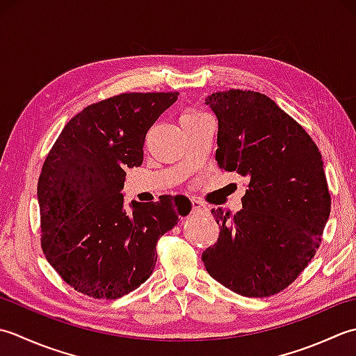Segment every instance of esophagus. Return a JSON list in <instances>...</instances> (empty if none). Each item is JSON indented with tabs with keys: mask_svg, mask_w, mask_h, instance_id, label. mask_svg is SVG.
<instances>
[{
	"mask_svg": "<svg viewBox=\"0 0 356 356\" xmlns=\"http://www.w3.org/2000/svg\"><path fill=\"white\" fill-rule=\"evenodd\" d=\"M191 207H192V212L193 213H202V212H207V207L202 204L201 201L198 200H191Z\"/></svg>",
	"mask_w": 356,
	"mask_h": 356,
	"instance_id": "esophagus-1",
	"label": "esophagus"
}]
</instances>
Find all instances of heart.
<instances>
[{
  "label": "heart",
  "mask_w": 356,
  "mask_h": 356,
  "mask_svg": "<svg viewBox=\"0 0 356 356\" xmlns=\"http://www.w3.org/2000/svg\"><path fill=\"white\" fill-rule=\"evenodd\" d=\"M204 117H207V115L202 112V111H198V108H193V107H191V108H186V111L181 113V118H179V121H181V124H184V122H192V121H198V120H201V118H204Z\"/></svg>",
  "instance_id": "obj_1"
}]
</instances>
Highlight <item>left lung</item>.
Returning a JSON list of instances; mask_svg holds the SVG:
<instances>
[{
  "label": "left lung",
  "instance_id": "obj_1",
  "mask_svg": "<svg viewBox=\"0 0 356 356\" xmlns=\"http://www.w3.org/2000/svg\"><path fill=\"white\" fill-rule=\"evenodd\" d=\"M218 118L216 161L248 178L243 209H212L220 235L202 252L210 277L253 298L289 287L321 244L330 192L310 135L264 93L232 89L207 97Z\"/></svg>",
  "mask_w": 356,
  "mask_h": 356
}]
</instances>
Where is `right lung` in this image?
Returning a JSON list of instances; mask_svg holds the SVG:
<instances>
[{"instance_id":"add662e5","label":"right lung","mask_w":356,"mask_h":356,"mask_svg":"<svg viewBox=\"0 0 356 356\" xmlns=\"http://www.w3.org/2000/svg\"><path fill=\"white\" fill-rule=\"evenodd\" d=\"M178 95L130 92L87 106L47 154L38 178L41 249L78 292L117 300L140 287L155 269L158 239L191 210L172 195L122 209L124 170L141 165L147 130Z\"/></svg>"}]
</instances>
